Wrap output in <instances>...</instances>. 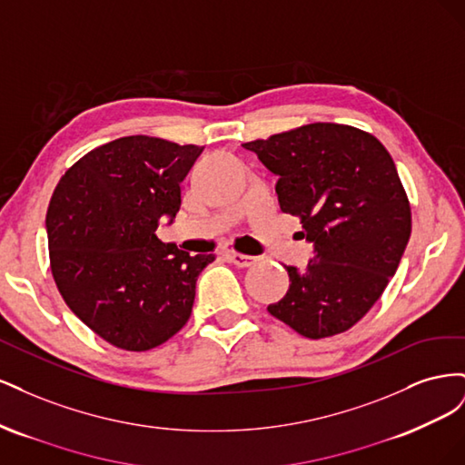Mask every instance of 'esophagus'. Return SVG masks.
<instances>
[{"instance_id": "34e87169", "label": "esophagus", "mask_w": 465, "mask_h": 465, "mask_svg": "<svg viewBox=\"0 0 465 465\" xmlns=\"http://www.w3.org/2000/svg\"><path fill=\"white\" fill-rule=\"evenodd\" d=\"M229 260L238 265V267H250L258 262V256H248V254H241V252H229Z\"/></svg>"}]
</instances>
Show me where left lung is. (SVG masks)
<instances>
[{
    "label": "left lung",
    "instance_id": "8db88e82",
    "mask_svg": "<svg viewBox=\"0 0 465 465\" xmlns=\"http://www.w3.org/2000/svg\"><path fill=\"white\" fill-rule=\"evenodd\" d=\"M277 180L283 213L314 242L306 272L287 265L283 299L267 312L308 340L343 333L396 273L411 234V205L390 153L353 125L316 122L244 143Z\"/></svg>",
    "mask_w": 465,
    "mask_h": 465
}]
</instances>
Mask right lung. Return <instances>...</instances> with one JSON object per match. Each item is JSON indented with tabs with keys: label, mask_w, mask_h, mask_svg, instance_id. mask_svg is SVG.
<instances>
[{
	"label": "right lung",
	"mask_w": 465,
	"mask_h": 465,
	"mask_svg": "<svg viewBox=\"0 0 465 465\" xmlns=\"http://www.w3.org/2000/svg\"><path fill=\"white\" fill-rule=\"evenodd\" d=\"M198 145L128 135L89 151L55 186L46 213L50 270L65 304L124 351H149L188 322L195 281L213 254L161 242L180 209Z\"/></svg>",
	"instance_id": "right-lung-1"
}]
</instances>
